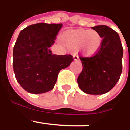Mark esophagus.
<instances>
[{
    "label": "esophagus",
    "instance_id": "esophagus-1",
    "mask_svg": "<svg viewBox=\"0 0 130 130\" xmlns=\"http://www.w3.org/2000/svg\"><path fill=\"white\" fill-rule=\"evenodd\" d=\"M73 59H74V61H79V57H78V56H76V55H74V56H73Z\"/></svg>",
    "mask_w": 130,
    "mask_h": 130
}]
</instances>
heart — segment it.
I'll return each instance as SVG.
<instances>
[{
  "label": "heart",
  "instance_id": "1",
  "mask_svg": "<svg viewBox=\"0 0 130 130\" xmlns=\"http://www.w3.org/2000/svg\"><path fill=\"white\" fill-rule=\"evenodd\" d=\"M65 43L69 48L80 50L85 57H92L100 51L103 39L95 30H82L72 32L67 36Z\"/></svg>",
  "mask_w": 130,
  "mask_h": 130
}]
</instances>
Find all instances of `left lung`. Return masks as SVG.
<instances>
[{"label":"left lung","instance_id":"1","mask_svg":"<svg viewBox=\"0 0 130 130\" xmlns=\"http://www.w3.org/2000/svg\"><path fill=\"white\" fill-rule=\"evenodd\" d=\"M103 39L100 51L91 58H81L83 69L78 86L86 94H103L113 89L122 73L123 48L116 31L105 25L92 27Z\"/></svg>","mask_w":130,"mask_h":130}]
</instances>
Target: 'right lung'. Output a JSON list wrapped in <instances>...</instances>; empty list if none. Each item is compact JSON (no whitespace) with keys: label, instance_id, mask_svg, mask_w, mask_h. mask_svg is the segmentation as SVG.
I'll list each match as a JSON object with an SVG mask.
<instances>
[{"label":"right lung","instance_id":"obj_1","mask_svg":"<svg viewBox=\"0 0 130 130\" xmlns=\"http://www.w3.org/2000/svg\"><path fill=\"white\" fill-rule=\"evenodd\" d=\"M62 24L37 23L19 33L13 53L15 78L31 94H41L54 88L58 74L72 62L71 55L52 54L54 45Z\"/></svg>","mask_w":130,"mask_h":130}]
</instances>
